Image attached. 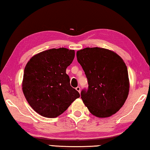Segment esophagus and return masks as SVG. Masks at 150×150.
Listing matches in <instances>:
<instances>
[{"label": "esophagus", "instance_id": "1", "mask_svg": "<svg viewBox=\"0 0 150 150\" xmlns=\"http://www.w3.org/2000/svg\"><path fill=\"white\" fill-rule=\"evenodd\" d=\"M76 91L78 92V93H80V86H77L76 88Z\"/></svg>", "mask_w": 150, "mask_h": 150}]
</instances>
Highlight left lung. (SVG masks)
Masks as SVG:
<instances>
[{
	"mask_svg": "<svg viewBox=\"0 0 150 150\" xmlns=\"http://www.w3.org/2000/svg\"><path fill=\"white\" fill-rule=\"evenodd\" d=\"M77 60L84 71L88 88L81 98L94 116L105 118L123 107L129 94L127 68L116 53L100 47H86L76 53Z\"/></svg>",
	"mask_w": 150,
	"mask_h": 150,
	"instance_id": "8db88e82",
	"label": "left lung"
}]
</instances>
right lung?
I'll list each match as a JSON object with an SVG mask.
<instances>
[{
    "instance_id": "1",
    "label": "right lung",
    "mask_w": 150,
    "mask_h": 150,
    "mask_svg": "<svg viewBox=\"0 0 150 150\" xmlns=\"http://www.w3.org/2000/svg\"><path fill=\"white\" fill-rule=\"evenodd\" d=\"M74 56V50L53 48L35 55L27 62L23 92L32 109L41 116L57 117L80 97L66 73Z\"/></svg>"
}]
</instances>
